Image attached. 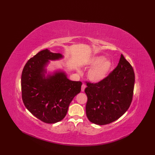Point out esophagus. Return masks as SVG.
<instances>
[{"label": "esophagus", "instance_id": "esophagus-1", "mask_svg": "<svg viewBox=\"0 0 155 155\" xmlns=\"http://www.w3.org/2000/svg\"><path fill=\"white\" fill-rule=\"evenodd\" d=\"M85 88H86V85H85L84 83L82 84V87H81V91H83V92H84V89H85Z\"/></svg>", "mask_w": 155, "mask_h": 155}]
</instances>
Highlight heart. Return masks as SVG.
Segmentation results:
<instances>
[{
	"label": "heart",
	"mask_w": 155,
	"mask_h": 155,
	"mask_svg": "<svg viewBox=\"0 0 155 155\" xmlns=\"http://www.w3.org/2000/svg\"><path fill=\"white\" fill-rule=\"evenodd\" d=\"M89 65L93 67L88 72V77L93 82H99L106 78L112 68V62L102 56L92 58Z\"/></svg>",
	"instance_id": "heart-1"
}]
</instances>
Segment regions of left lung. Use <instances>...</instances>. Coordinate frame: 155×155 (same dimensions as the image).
Returning <instances> with one entry per match:
<instances>
[{
    "mask_svg": "<svg viewBox=\"0 0 155 155\" xmlns=\"http://www.w3.org/2000/svg\"><path fill=\"white\" fill-rule=\"evenodd\" d=\"M134 72L123 54L117 67L96 83L86 82V114L91 123L107 124L125 113L133 100Z\"/></svg>",
    "mask_w": 155,
    "mask_h": 155,
    "instance_id": "obj_1",
    "label": "left lung"
}]
</instances>
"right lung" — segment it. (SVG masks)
I'll return each mask as SVG.
<instances>
[{"label": "right lung", "instance_id": "add662e5", "mask_svg": "<svg viewBox=\"0 0 155 155\" xmlns=\"http://www.w3.org/2000/svg\"><path fill=\"white\" fill-rule=\"evenodd\" d=\"M61 58V54L45 49L29 59L22 72L23 103L35 117L46 123L63 119L69 104L81 91V82L70 81L64 72H56L45 77V67L48 61Z\"/></svg>", "mask_w": 155, "mask_h": 155}]
</instances>
